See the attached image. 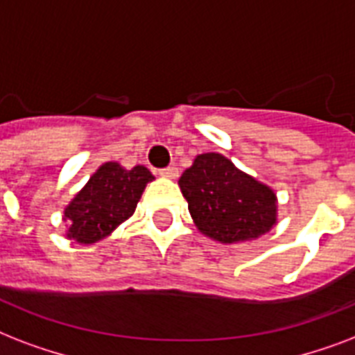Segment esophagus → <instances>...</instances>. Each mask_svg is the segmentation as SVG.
Listing matches in <instances>:
<instances>
[{"label":"esophagus","mask_w":355,"mask_h":355,"mask_svg":"<svg viewBox=\"0 0 355 355\" xmlns=\"http://www.w3.org/2000/svg\"><path fill=\"white\" fill-rule=\"evenodd\" d=\"M178 168L175 166H166V168H161L159 170V175H163V178H168V180H174V178H178Z\"/></svg>","instance_id":"esophagus-1"}]
</instances>
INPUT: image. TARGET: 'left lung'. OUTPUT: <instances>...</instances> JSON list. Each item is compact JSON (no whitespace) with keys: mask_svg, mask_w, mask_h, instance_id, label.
<instances>
[{"mask_svg":"<svg viewBox=\"0 0 355 355\" xmlns=\"http://www.w3.org/2000/svg\"><path fill=\"white\" fill-rule=\"evenodd\" d=\"M180 187L198 230L215 241H250L276 224V194L220 153L198 155Z\"/></svg>","mask_w":355,"mask_h":355,"instance_id":"8db88e82","label":"left lung"}]
</instances>
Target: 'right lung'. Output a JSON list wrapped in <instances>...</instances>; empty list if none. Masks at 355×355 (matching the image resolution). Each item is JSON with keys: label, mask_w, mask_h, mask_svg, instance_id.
Returning <instances> with one entry per match:
<instances>
[{"label": "right lung", "mask_w": 355, "mask_h": 355, "mask_svg": "<svg viewBox=\"0 0 355 355\" xmlns=\"http://www.w3.org/2000/svg\"><path fill=\"white\" fill-rule=\"evenodd\" d=\"M152 172L144 166L131 170L118 163L100 166L66 207L64 220L70 224L68 237L81 244H92L128 220L135 213L144 187L152 181Z\"/></svg>", "instance_id": "add662e5"}]
</instances>
